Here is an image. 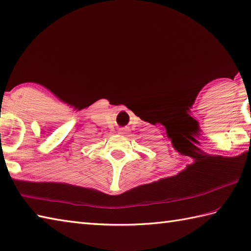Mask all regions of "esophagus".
<instances>
[{
    "instance_id": "1",
    "label": "esophagus",
    "mask_w": 251,
    "mask_h": 251,
    "mask_svg": "<svg viewBox=\"0 0 251 251\" xmlns=\"http://www.w3.org/2000/svg\"><path fill=\"white\" fill-rule=\"evenodd\" d=\"M126 131H127L126 128H121V129H120V134H121V135H125Z\"/></svg>"
}]
</instances>
